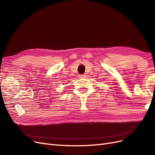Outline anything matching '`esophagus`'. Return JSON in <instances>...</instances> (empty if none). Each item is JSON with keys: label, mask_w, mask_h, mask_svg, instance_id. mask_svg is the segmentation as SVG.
Wrapping results in <instances>:
<instances>
[{"label": "esophagus", "mask_w": 155, "mask_h": 155, "mask_svg": "<svg viewBox=\"0 0 155 155\" xmlns=\"http://www.w3.org/2000/svg\"><path fill=\"white\" fill-rule=\"evenodd\" d=\"M85 75H82V74L79 75V79H83V78H85Z\"/></svg>", "instance_id": "34e87169"}]
</instances>
